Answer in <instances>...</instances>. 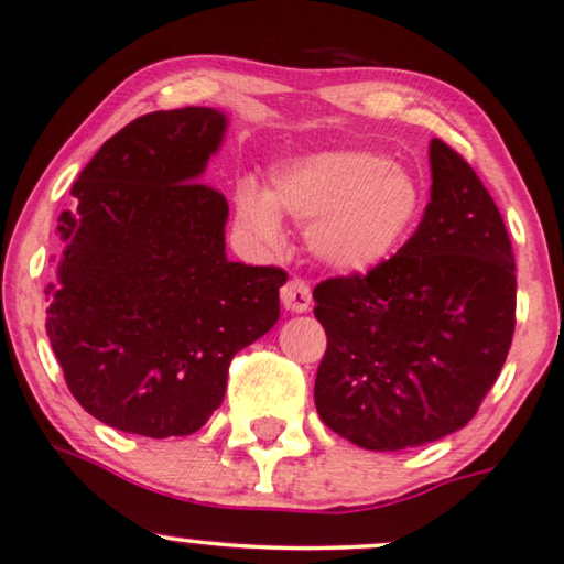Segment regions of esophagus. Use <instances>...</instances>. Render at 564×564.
I'll return each mask as SVG.
<instances>
[{"label": "esophagus", "instance_id": "esophagus-1", "mask_svg": "<svg viewBox=\"0 0 564 564\" xmlns=\"http://www.w3.org/2000/svg\"><path fill=\"white\" fill-rule=\"evenodd\" d=\"M281 302L289 312H306L312 306V291L302 278H291L286 286L281 289Z\"/></svg>", "mask_w": 564, "mask_h": 564}]
</instances>
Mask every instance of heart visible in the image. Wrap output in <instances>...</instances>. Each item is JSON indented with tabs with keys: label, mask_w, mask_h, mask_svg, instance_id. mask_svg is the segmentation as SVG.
Here are the masks:
<instances>
[{
	"label": "heart",
	"mask_w": 564,
	"mask_h": 564,
	"mask_svg": "<svg viewBox=\"0 0 564 564\" xmlns=\"http://www.w3.org/2000/svg\"><path fill=\"white\" fill-rule=\"evenodd\" d=\"M422 192L398 163L367 151H317L281 161L268 189L245 184L239 224L262 245L283 237L281 218L306 226V247L340 273H367L393 254L416 220Z\"/></svg>",
	"instance_id": "obj_1"
}]
</instances>
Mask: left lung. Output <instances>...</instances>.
<instances>
[{"instance_id": "1", "label": "left lung", "mask_w": 564, "mask_h": 564, "mask_svg": "<svg viewBox=\"0 0 564 564\" xmlns=\"http://www.w3.org/2000/svg\"><path fill=\"white\" fill-rule=\"evenodd\" d=\"M413 237L367 275L317 283L327 348L319 419L367 451L458 432L500 377L516 333V258L495 199L447 142Z\"/></svg>"}]
</instances>
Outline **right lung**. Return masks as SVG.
Returning <instances> with one entry per match:
<instances>
[{"label": "right lung", "mask_w": 564, "mask_h": 564, "mask_svg": "<svg viewBox=\"0 0 564 564\" xmlns=\"http://www.w3.org/2000/svg\"><path fill=\"white\" fill-rule=\"evenodd\" d=\"M224 132L205 106L134 119L80 171L59 216L46 333L75 401L119 432H197L234 354L281 317L286 270L226 258L229 203L199 182Z\"/></svg>", "instance_id": "right-lung-1"}]
</instances>
